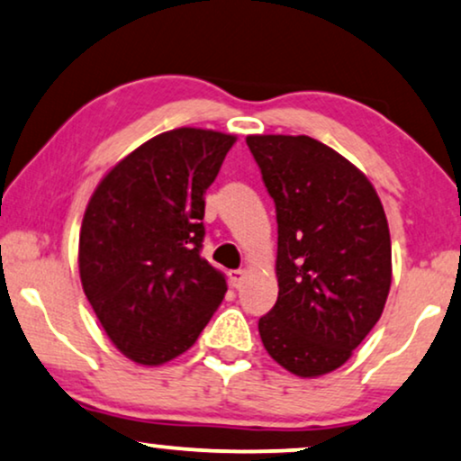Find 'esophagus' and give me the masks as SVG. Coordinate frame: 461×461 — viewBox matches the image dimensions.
<instances>
[{
	"instance_id": "obj_1",
	"label": "esophagus",
	"mask_w": 461,
	"mask_h": 461,
	"mask_svg": "<svg viewBox=\"0 0 461 461\" xmlns=\"http://www.w3.org/2000/svg\"><path fill=\"white\" fill-rule=\"evenodd\" d=\"M244 276H247V272H244V269H231V272H227V280H230V286L240 288Z\"/></svg>"
}]
</instances>
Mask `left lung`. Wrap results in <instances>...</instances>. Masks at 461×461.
<instances>
[{
    "instance_id": "1",
    "label": "left lung",
    "mask_w": 461,
    "mask_h": 461,
    "mask_svg": "<svg viewBox=\"0 0 461 461\" xmlns=\"http://www.w3.org/2000/svg\"><path fill=\"white\" fill-rule=\"evenodd\" d=\"M278 221V302L259 318L267 354L297 377L346 363L382 316L390 230L371 181L321 140L250 134Z\"/></svg>"
}]
</instances>
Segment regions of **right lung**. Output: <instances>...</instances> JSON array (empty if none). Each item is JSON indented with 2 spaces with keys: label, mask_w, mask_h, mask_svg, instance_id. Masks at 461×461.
I'll use <instances>...</instances> for the list:
<instances>
[{
  "label": "right lung",
  "mask_w": 461,
  "mask_h": 461,
  "mask_svg": "<svg viewBox=\"0 0 461 461\" xmlns=\"http://www.w3.org/2000/svg\"><path fill=\"white\" fill-rule=\"evenodd\" d=\"M234 134L175 128L98 183L79 231L86 297L122 354L158 366L194 346L223 302L225 276L202 259L204 194Z\"/></svg>",
  "instance_id": "1"
}]
</instances>
